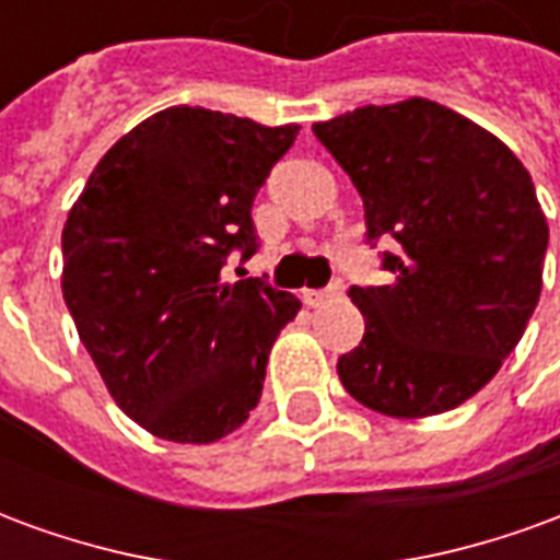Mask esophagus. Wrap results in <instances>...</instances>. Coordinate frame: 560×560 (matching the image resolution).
<instances>
[{
	"mask_svg": "<svg viewBox=\"0 0 560 560\" xmlns=\"http://www.w3.org/2000/svg\"><path fill=\"white\" fill-rule=\"evenodd\" d=\"M336 296H341V284L336 281V284H329L327 291H305L303 293V303L308 305V308H317V305L329 303V300H336Z\"/></svg>",
	"mask_w": 560,
	"mask_h": 560,
	"instance_id": "obj_1",
	"label": "esophagus"
}]
</instances>
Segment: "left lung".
Here are the masks:
<instances>
[{
  "label": "left lung",
  "instance_id": "8db88e82",
  "mask_svg": "<svg viewBox=\"0 0 560 560\" xmlns=\"http://www.w3.org/2000/svg\"><path fill=\"white\" fill-rule=\"evenodd\" d=\"M363 197L369 243L393 272L351 288L363 341L339 357L353 399L420 420L480 393L537 308L549 224L525 164L468 116L429 98L357 107L312 126Z\"/></svg>",
  "mask_w": 560,
  "mask_h": 560
}]
</instances>
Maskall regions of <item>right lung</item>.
I'll list each match as a JSON object with an SVG mask.
<instances>
[{
    "mask_svg": "<svg viewBox=\"0 0 560 560\" xmlns=\"http://www.w3.org/2000/svg\"><path fill=\"white\" fill-rule=\"evenodd\" d=\"M296 135L167 107L104 152L68 212V312L116 405L155 438L212 444L255 411L300 300L221 267L255 255L252 203Z\"/></svg>",
    "mask_w": 560,
    "mask_h": 560,
    "instance_id": "right-lung-1",
    "label": "right lung"
}]
</instances>
